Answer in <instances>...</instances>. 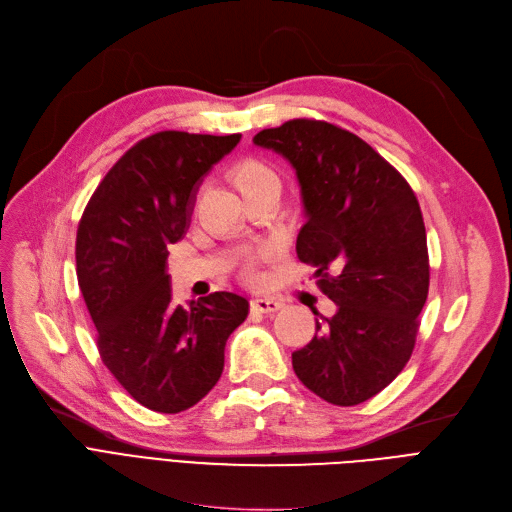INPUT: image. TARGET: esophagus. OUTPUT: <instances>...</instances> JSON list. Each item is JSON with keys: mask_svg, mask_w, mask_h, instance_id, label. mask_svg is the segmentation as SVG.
Listing matches in <instances>:
<instances>
[{"mask_svg": "<svg viewBox=\"0 0 512 512\" xmlns=\"http://www.w3.org/2000/svg\"><path fill=\"white\" fill-rule=\"evenodd\" d=\"M252 308L262 314H271V312L281 310L283 302L277 298H256V300H252Z\"/></svg>", "mask_w": 512, "mask_h": 512, "instance_id": "esophagus-1", "label": "esophagus"}]
</instances>
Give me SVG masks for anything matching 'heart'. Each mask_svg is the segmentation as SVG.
Segmentation results:
<instances>
[{"mask_svg":"<svg viewBox=\"0 0 512 512\" xmlns=\"http://www.w3.org/2000/svg\"><path fill=\"white\" fill-rule=\"evenodd\" d=\"M275 173L271 168H266L264 164L260 162H254V160H248L243 162L239 168H237V181L241 185V189H248V187H254V185H260L264 181H275Z\"/></svg>","mask_w":512,"mask_h":512,"instance_id":"obj_1","label":"heart"}]
</instances>
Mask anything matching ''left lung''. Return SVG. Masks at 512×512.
<instances>
[{
    "mask_svg": "<svg viewBox=\"0 0 512 512\" xmlns=\"http://www.w3.org/2000/svg\"><path fill=\"white\" fill-rule=\"evenodd\" d=\"M254 143L294 168L306 216L296 250L335 304L329 319L312 308L316 333L291 364L316 396L360 404L400 375L415 348L429 289L419 202L367 141L323 120H289Z\"/></svg>",
    "mask_w": 512,
    "mask_h": 512,
    "instance_id": "1",
    "label": "left lung"
}]
</instances>
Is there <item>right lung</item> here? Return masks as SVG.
Here are the masks:
<instances>
[{"instance_id": "add662e5", "label": "right lung", "mask_w": 512, "mask_h": 512, "mask_svg": "<svg viewBox=\"0 0 512 512\" xmlns=\"http://www.w3.org/2000/svg\"><path fill=\"white\" fill-rule=\"evenodd\" d=\"M241 135L162 131L120 158L77 231V277L108 371L145 408L175 415L221 379L250 304L231 291L177 304L168 248L189 229L204 177Z\"/></svg>"}]
</instances>
